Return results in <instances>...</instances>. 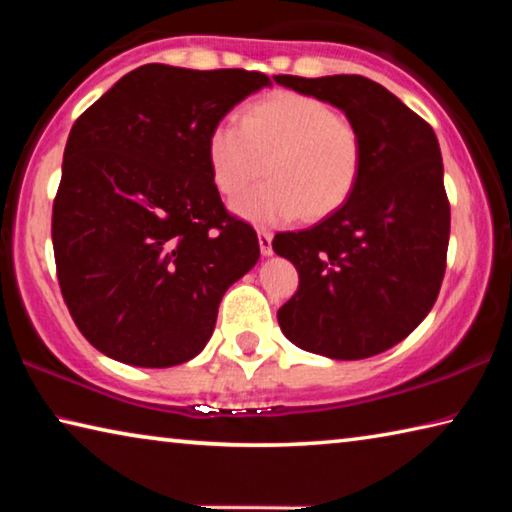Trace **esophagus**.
I'll return each instance as SVG.
<instances>
[{"label": "esophagus", "instance_id": "obj_1", "mask_svg": "<svg viewBox=\"0 0 512 512\" xmlns=\"http://www.w3.org/2000/svg\"><path fill=\"white\" fill-rule=\"evenodd\" d=\"M257 239H259V250H262V257H271L273 255V235H271V232L259 230Z\"/></svg>", "mask_w": 512, "mask_h": 512}]
</instances>
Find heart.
Returning <instances> with one entry per match:
<instances>
[{
    "mask_svg": "<svg viewBox=\"0 0 512 512\" xmlns=\"http://www.w3.org/2000/svg\"><path fill=\"white\" fill-rule=\"evenodd\" d=\"M214 185L235 198L262 176L264 185L235 201L241 219L289 223L305 212L318 219L339 210L359 183L363 142L348 117L298 92H277L241 112V124L219 121L207 137Z\"/></svg>",
    "mask_w": 512,
    "mask_h": 512,
    "instance_id": "obj_1",
    "label": "heart"
}]
</instances>
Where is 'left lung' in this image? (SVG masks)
Listing matches in <instances>:
<instances>
[{"label":"left lung","mask_w":512,"mask_h":512,"mask_svg":"<svg viewBox=\"0 0 512 512\" xmlns=\"http://www.w3.org/2000/svg\"><path fill=\"white\" fill-rule=\"evenodd\" d=\"M275 83L339 108L363 142L348 201L314 228L273 239L300 275L277 323L293 345L320 357H375L422 323L443 284L449 203L438 137L366 76L282 74Z\"/></svg>","instance_id":"obj_1"}]
</instances>
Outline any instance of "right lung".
Segmentation results:
<instances>
[{"label": "right lung", "instance_id": "right-lung-1", "mask_svg": "<svg viewBox=\"0 0 512 512\" xmlns=\"http://www.w3.org/2000/svg\"><path fill=\"white\" fill-rule=\"evenodd\" d=\"M262 72L142 65L69 131L51 239L58 282L85 339L137 368H171L210 341L223 293L259 259L225 212L207 137Z\"/></svg>", "mask_w": 512, "mask_h": 512}]
</instances>
